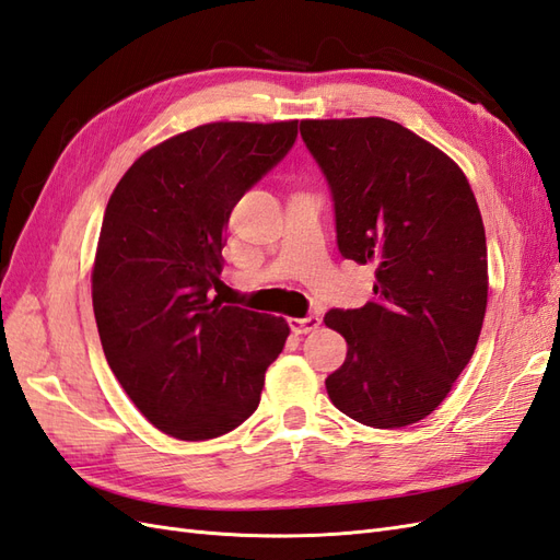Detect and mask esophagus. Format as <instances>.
<instances>
[{
	"label": "esophagus",
	"mask_w": 560,
	"mask_h": 560,
	"mask_svg": "<svg viewBox=\"0 0 560 560\" xmlns=\"http://www.w3.org/2000/svg\"><path fill=\"white\" fill-rule=\"evenodd\" d=\"M289 324L295 334H310V331H317L322 324V317L319 314H307V317H303V319H298V317L289 319Z\"/></svg>",
	"instance_id": "obj_1"
}]
</instances>
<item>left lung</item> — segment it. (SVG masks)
Returning a JSON list of instances; mask_svg holds the SVG:
<instances>
[{"instance_id": "1", "label": "left lung", "mask_w": 560, "mask_h": 560, "mask_svg": "<svg viewBox=\"0 0 560 560\" xmlns=\"http://www.w3.org/2000/svg\"><path fill=\"white\" fill-rule=\"evenodd\" d=\"M300 135L331 189L340 255L376 265V298L324 317L348 340L328 397L364 425H411L478 346L487 243L476 196L450 155L399 122L303 120Z\"/></svg>"}]
</instances>
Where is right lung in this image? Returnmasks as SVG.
<instances>
[{"label":"right lung","mask_w":560,"mask_h":560,"mask_svg":"<svg viewBox=\"0 0 560 560\" xmlns=\"http://www.w3.org/2000/svg\"><path fill=\"white\" fill-rule=\"evenodd\" d=\"M298 139L289 122H210L143 153L113 191L92 271L106 362L158 430L210 440L260 405L281 317L218 295L234 206Z\"/></svg>","instance_id":"obj_1"}]
</instances>
